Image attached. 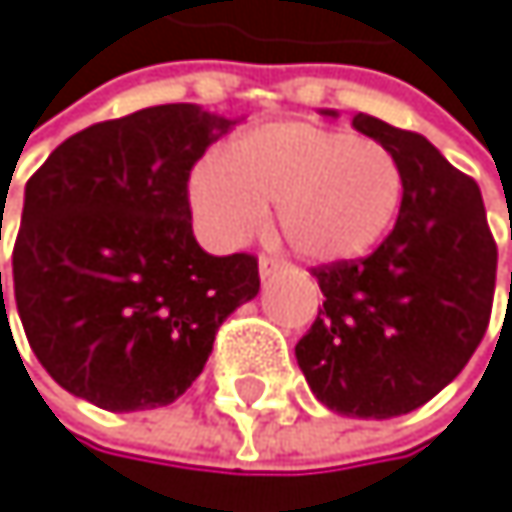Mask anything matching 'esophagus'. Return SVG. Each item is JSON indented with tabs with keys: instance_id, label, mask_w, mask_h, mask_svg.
<instances>
[{
	"instance_id": "1",
	"label": "esophagus",
	"mask_w": 512,
	"mask_h": 512,
	"mask_svg": "<svg viewBox=\"0 0 512 512\" xmlns=\"http://www.w3.org/2000/svg\"><path fill=\"white\" fill-rule=\"evenodd\" d=\"M280 268H284V265H280L277 259H265V256L259 259V277H262V280H265V277H271V274H277Z\"/></svg>"
}]
</instances>
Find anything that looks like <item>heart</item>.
Segmentation results:
<instances>
[{"label": "heart", "mask_w": 512, "mask_h": 512, "mask_svg": "<svg viewBox=\"0 0 512 512\" xmlns=\"http://www.w3.org/2000/svg\"><path fill=\"white\" fill-rule=\"evenodd\" d=\"M403 173L372 140L308 121H271L207 155L189 176L195 219L222 247H241L268 225L311 265L366 256L400 210Z\"/></svg>", "instance_id": "1"}]
</instances>
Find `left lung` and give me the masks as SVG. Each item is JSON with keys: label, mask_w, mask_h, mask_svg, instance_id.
<instances>
[{"label": "left lung", "mask_w": 512, "mask_h": 512, "mask_svg": "<svg viewBox=\"0 0 512 512\" xmlns=\"http://www.w3.org/2000/svg\"><path fill=\"white\" fill-rule=\"evenodd\" d=\"M351 124L400 164V216L372 256L314 271L326 299L296 363L326 409L385 421L437 397L473 357L492 314L498 247L479 186L430 140L366 112Z\"/></svg>", "instance_id": "8db88e82"}]
</instances>
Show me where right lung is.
I'll list each match as a JSON object with an SVG mask.
<instances>
[{
    "label": "right lung",
    "mask_w": 512,
    "mask_h": 512,
    "mask_svg": "<svg viewBox=\"0 0 512 512\" xmlns=\"http://www.w3.org/2000/svg\"><path fill=\"white\" fill-rule=\"evenodd\" d=\"M232 127L195 103L149 106L69 137L23 189L14 302L72 397L109 412L173 403L219 323L256 299V259L210 256L192 235L189 170Z\"/></svg>",
    "instance_id": "1"
}]
</instances>
